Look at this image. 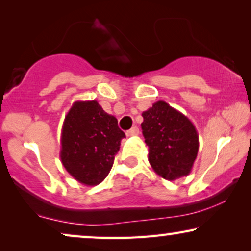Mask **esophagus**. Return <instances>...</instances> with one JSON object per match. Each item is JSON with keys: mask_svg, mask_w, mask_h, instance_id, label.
I'll use <instances>...</instances> for the list:
<instances>
[{"mask_svg": "<svg viewBox=\"0 0 251 251\" xmlns=\"http://www.w3.org/2000/svg\"><path fill=\"white\" fill-rule=\"evenodd\" d=\"M139 133V129L137 128V126H132L131 129L130 130H128V131H126V136H137Z\"/></svg>", "mask_w": 251, "mask_h": 251, "instance_id": "obj_1", "label": "esophagus"}]
</instances>
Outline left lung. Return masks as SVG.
<instances>
[{
    "label": "left lung",
    "instance_id": "1",
    "mask_svg": "<svg viewBox=\"0 0 251 251\" xmlns=\"http://www.w3.org/2000/svg\"><path fill=\"white\" fill-rule=\"evenodd\" d=\"M142 115L143 135L154 173L167 180L187 176L199 151V135L191 120L163 100L154 102Z\"/></svg>",
    "mask_w": 251,
    "mask_h": 251
}]
</instances>
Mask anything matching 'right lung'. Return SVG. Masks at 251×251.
I'll return each mask as SVG.
<instances>
[{"label":"right lung","mask_w":251,"mask_h":251,"mask_svg":"<svg viewBox=\"0 0 251 251\" xmlns=\"http://www.w3.org/2000/svg\"><path fill=\"white\" fill-rule=\"evenodd\" d=\"M125 137L115 116L107 114L97 100L75 101L61 128V163L78 183L100 184Z\"/></svg>","instance_id":"right-lung-1"}]
</instances>
